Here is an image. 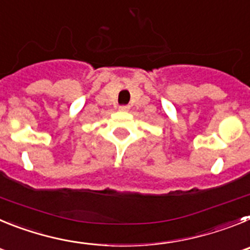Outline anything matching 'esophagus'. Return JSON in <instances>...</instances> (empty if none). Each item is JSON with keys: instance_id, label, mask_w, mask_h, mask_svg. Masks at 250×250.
Listing matches in <instances>:
<instances>
[{"instance_id": "esophagus-1", "label": "esophagus", "mask_w": 250, "mask_h": 250, "mask_svg": "<svg viewBox=\"0 0 250 250\" xmlns=\"http://www.w3.org/2000/svg\"><path fill=\"white\" fill-rule=\"evenodd\" d=\"M119 109H120L121 111H127L130 107H129V105H120V106H119Z\"/></svg>"}]
</instances>
